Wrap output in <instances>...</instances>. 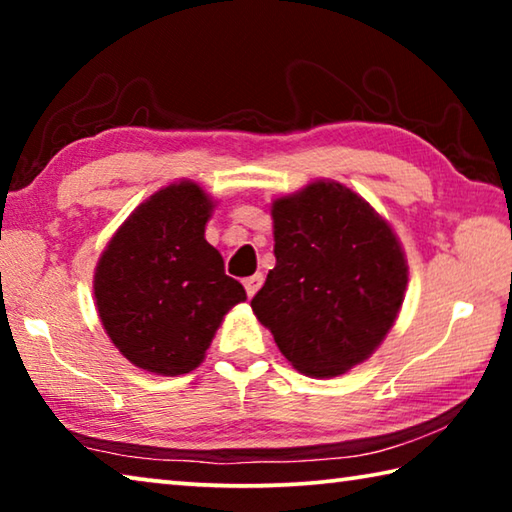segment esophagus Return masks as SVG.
<instances>
[{"label":"esophagus","mask_w":512,"mask_h":512,"mask_svg":"<svg viewBox=\"0 0 512 512\" xmlns=\"http://www.w3.org/2000/svg\"><path fill=\"white\" fill-rule=\"evenodd\" d=\"M264 284V275L262 273H255V275H250V277H246L244 280V287H246V293L250 298L255 296V293L259 291V287H262Z\"/></svg>","instance_id":"1"}]
</instances>
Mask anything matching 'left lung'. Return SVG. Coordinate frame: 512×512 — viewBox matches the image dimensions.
<instances>
[{
  "mask_svg": "<svg viewBox=\"0 0 512 512\" xmlns=\"http://www.w3.org/2000/svg\"><path fill=\"white\" fill-rule=\"evenodd\" d=\"M271 214L275 266L250 307L293 368L343 375L379 348L402 307L409 266L400 241L334 180L277 198Z\"/></svg>",
  "mask_w": 512,
  "mask_h": 512,
  "instance_id": "obj_1",
  "label": "left lung"
}]
</instances>
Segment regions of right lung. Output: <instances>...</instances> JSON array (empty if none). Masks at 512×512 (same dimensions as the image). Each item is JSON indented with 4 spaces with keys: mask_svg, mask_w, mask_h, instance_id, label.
<instances>
[{
    "mask_svg": "<svg viewBox=\"0 0 512 512\" xmlns=\"http://www.w3.org/2000/svg\"><path fill=\"white\" fill-rule=\"evenodd\" d=\"M212 198L192 180L173 183L121 223L94 273V298L110 341L155 375L201 366L223 316L246 300L205 241Z\"/></svg>",
    "mask_w": 512,
    "mask_h": 512,
    "instance_id": "1",
    "label": "right lung"
}]
</instances>
